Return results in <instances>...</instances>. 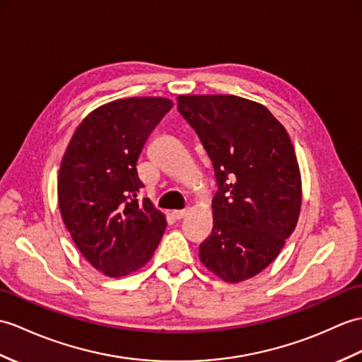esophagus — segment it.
Instances as JSON below:
<instances>
[{
  "mask_svg": "<svg viewBox=\"0 0 362 362\" xmlns=\"http://www.w3.org/2000/svg\"><path fill=\"white\" fill-rule=\"evenodd\" d=\"M173 216L175 219H183L187 216V209H175V211H173Z\"/></svg>",
  "mask_w": 362,
  "mask_h": 362,
  "instance_id": "esophagus-1",
  "label": "esophagus"
}]
</instances>
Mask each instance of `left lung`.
Listing matches in <instances>:
<instances>
[{
	"instance_id": "8db88e82",
	"label": "left lung",
	"mask_w": 362,
	"mask_h": 362,
	"mask_svg": "<svg viewBox=\"0 0 362 362\" xmlns=\"http://www.w3.org/2000/svg\"><path fill=\"white\" fill-rule=\"evenodd\" d=\"M177 107L219 187L199 257L225 282L251 279L281 253L299 219L302 182L288 132L264 105L238 95H179Z\"/></svg>"
}]
</instances>
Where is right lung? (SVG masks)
Returning a JSON list of instances; mask_svg holds the SVG:
<instances>
[{"label":"right lung","instance_id":"add662e5","mask_svg":"<svg viewBox=\"0 0 362 362\" xmlns=\"http://www.w3.org/2000/svg\"><path fill=\"white\" fill-rule=\"evenodd\" d=\"M171 107L163 97L114 100L77 126L64 151L57 182L63 222L80 253L109 277L137 272L163 236L165 214L137 199V160Z\"/></svg>","mask_w":362,"mask_h":362}]
</instances>
